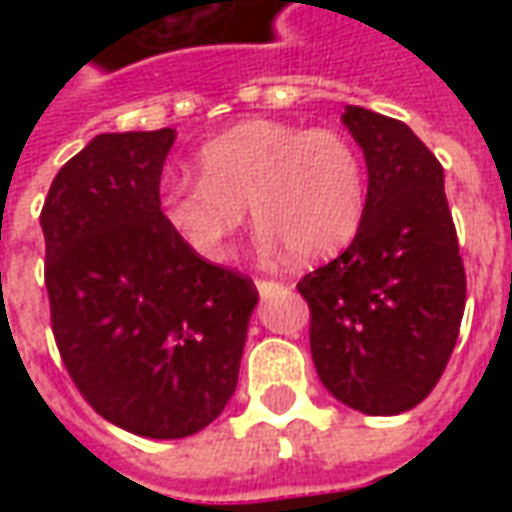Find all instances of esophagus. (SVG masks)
I'll return each mask as SVG.
<instances>
[{
	"instance_id": "esophagus-1",
	"label": "esophagus",
	"mask_w": 512,
	"mask_h": 512,
	"mask_svg": "<svg viewBox=\"0 0 512 512\" xmlns=\"http://www.w3.org/2000/svg\"><path fill=\"white\" fill-rule=\"evenodd\" d=\"M255 285L257 290H260V296H266V293H271V290L277 288V282H274V279H257Z\"/></svg>"
}]
</instances>
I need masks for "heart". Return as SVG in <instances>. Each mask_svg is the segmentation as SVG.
<instances>
[{"instance_id": "obj_1", "label": "heart", "mask_w": 512, "mask_h": 512, "mask_svg": "<svg viewBox=\"0 0 512 512\" xmlns=\"http://www.w3.org/2000/svg\"><path fill=\"white\" fill-rule=\"evenodd\" d=\"M200 178L161 186L158 211L172 233L208 263L230 257L246 205L266 244L299 260L340 252L359 233L367 178L354 142L332 128L246 120L197 150Z\"/></svg>"}]
</instances>
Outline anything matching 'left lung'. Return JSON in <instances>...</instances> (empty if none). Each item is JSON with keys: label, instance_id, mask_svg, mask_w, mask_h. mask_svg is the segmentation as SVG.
Listing matches in <instances>:
<instances>
[{"label": "left lung", "instance_id": "left-lung-1", "mask_svg": "<svg viewBox=\"0 0 512 512\" xmlns=\"http://www.w3.org/2000/svg\"><path fill=\"white\" fill-rule=\"evenodd\" d=\"M367 161V208L351 246L299 282L323 386L373 417L414 408L439 384L466 307L444 169L406 123L345 106Z\"/></svg>", "mask_w": 512, "mask_h": 512}]
</instances>
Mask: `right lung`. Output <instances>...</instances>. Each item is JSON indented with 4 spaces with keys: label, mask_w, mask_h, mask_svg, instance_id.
I'll return each instance as SVG.
<instances>
[{
    "label": "right lung",
    "mask_w": 512,
    "mask_h": 512,
    "mask_svg": "<svg viewBox=\"0 0 512 512\" xmlns=\"http://www.w3.org/2000/svg\"><path fill=\"white\" fill-rule=\"evenodd\" d=\"M172 128L95 136L40 211L51 332L68 376L117 428L183 439L233 397L255 282L191 252L158 211Z\"/></svg>",
    "instance_id": "obj_1"
}]
</instances>
